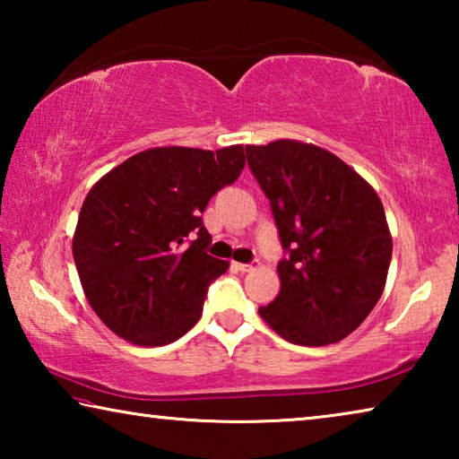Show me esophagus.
I'll use <instances>...</instances> for the list:
<instances>
[{"instance_id":"esophagus-1","label":"esophagus","mask_w":459,"mask_h":459,"mask_svg":"<svg viewBox=\"0 0 459 459\" xmlns=\"http://www.w3.org/2000/svg\"><path fill=\"white\" fill-rule=\"evenodd\" d=\"M232 267H235L237 271H243V273H245V271H251L253 267L251 265H248V263H232Z\"/></svg>"}]
</instances>
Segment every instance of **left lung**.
<instances>
[{
    "mask_svg": "<svg viewBox=\"0 0 459 459\" xmlns=\"http://www.w3.org/2000/svg\"><path fill=\"white\" fill-rule=\"evenodd\" d=\"M283 247L281 290L259 314L299 346L340 342L367 320L393 255L383 202L367 180L317 145H247Z\"/></svg>",
    "mask_w": 459,
    "mask_h": 459,
    "instance_id": "8db88e82",
    "label": "left lung"
}]
</instances>
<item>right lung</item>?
Listing matches in <instances>:
<instances>
[{
    "instance_id": "add662e5",
    "label": "right lung",
    "mask_w": 459,
    "mask_h": 459,
    "mask_svg": "<svg viewBox=\"0 0 459 459\" xmlns=\"http://www.w3.org/2000/svg\"><path fill=\"white\" fill-rule=\"evenodd\" d=\"M245 168L243 145L219 152L155 147L92 186L73 238L74 265L95 314L139 346L176 342L200 320L229 269L211 257L202 212Z\"/></svg>"
}]
</instances>
